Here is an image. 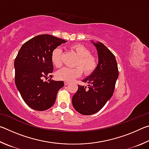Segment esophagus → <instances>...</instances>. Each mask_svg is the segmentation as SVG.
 <instances>
[{
    "instance_id": "34e87169",
    "label": "esophagus",
    "mask_w": 149,
    "mask_h": 149,
    "mask_svg": "<svg viewBox=\"0 0 149 149\" xmlns=\"http://www.w3.org/2000/svg\"><path fill=\"white\" fill-rule=\"evenodd\" d=\"M69 84H70L69 82H68V81H65L64 82V85H69Z\"/></svg>"
}]
</instances>
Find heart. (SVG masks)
Segmentation results:
<instances>
[{
  "instance_id": "heart-1",
  "label": "heart",
  "mask_w": 149,
  "mask_h": 149,
  "mask_svg": "<svg viewBox=\"0 0 149 149\" xmlns=\"http://www.w3.org/2000/svg\"><path fill=\"white\" fill-rule=\"evenodd\" d=\"M70 49L75 52L78 58L75 62L74 68H63L56 73V77L58 79L65 81H72L75 78L81 74L82 70L85 75H89L95 71L97 66V58L94 55L91 54V50L84 45L76 43L72 45ZM51 61L56 68H60L62 64V51L60 48L53 50L51 54ZM81 68L80 69L79 67Z\"/></svg>"
}]
</instances>
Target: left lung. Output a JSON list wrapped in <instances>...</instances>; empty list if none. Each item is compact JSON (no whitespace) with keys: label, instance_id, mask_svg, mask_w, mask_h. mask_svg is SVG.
<instances>
[{"label":"left lung","instance_id":"obj_1","mask_svg":"<svg viewBox=\"0 0 149 149\" xmlns=\"http://www.w3.org/2000/svg\"><path fill=\"white\" fill-rule=\"evenodd\" d=\"M91 42L97 50V66L82 80L88 84L87 89L84 85H78L72 100L75 110L83 115L95 114L104 107L112 97L118 77L117 62L112 52L102 42Z\"/></svg>","mask_w":149,"mask_h":149}]
</instances>
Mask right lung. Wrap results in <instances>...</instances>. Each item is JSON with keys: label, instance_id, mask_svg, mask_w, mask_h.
Returning a JSON list of instances; mask_svg holds the SVG:
<instances>
[{"label": "right lung", "instance_id": "obj_1", "mask_svg": "<svg viewBox=\"0 0 149 149\" xmlns=\"http://www.w3.org/2000/svg\"><path fill=\"white\" fill-rule=\"evenodd\" d=\"M67 41L45 34L34 37L22 45L14 61L15 84L24 102L32 109L44 111L52 107L62 81L51 79L54 67L51 54ZM50 79L46 82L44 79Z\"/></svg>", "mask_w": 149, "mask_h": 149}]
</instances>
